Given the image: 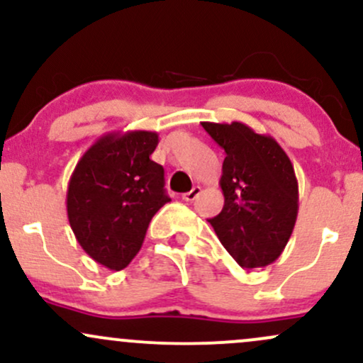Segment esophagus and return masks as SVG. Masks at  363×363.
<instances>
[{
	"instance_id": "34e87169",
	"label": "esophagus",
	"mask_w": 363,
	"mask_h": 363,
	"mask_svg": "<svg viewBox=\"0 0 363 363\" xmlns=\"http://www.w3.org/2000/svg\"><path fill=\"white\" fill-rule=\"evenodd\" d=\"M199 193H201V187H199V186H194L193 189L189 191V193H184V194H182V199H184V201H187V203H191V201H194L196 198H198Z\"/></svg>"
}]
</instances>
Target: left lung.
<instances>
[{
	"label": "left lung",
	"instance_id": "8db88e82",
	"mask_svg": "<svg viewBox=\"0 0 363 363\" xmlns=\"http://www.w3.org/2000/svg\"><path fill=\"white\" fill-rule=\"evenodd\" d=\"M225 150L223 208L208 222L242 268L272 264L289 242L298 213V184L289 155L244 123H203Z\"/></svg>",
	"mask_w": 363,
	"mask_h": 363
}]
</instances>
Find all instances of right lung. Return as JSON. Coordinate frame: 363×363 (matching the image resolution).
Here are the masks:
<instances>
[{
	"label": "right lung",
	"mask_w": 363,
	"mask_h": 363,
	"mask_svg": "<svg viewBox=\"0 0 363 363\" xmlns=\"http://www.w3.org/2000/svg\"><path fill=\"white\" fill-rule=\"evenodd\" d=\"M153 131L109 133L78 160L66 193L72 230L94 261L121 272L138 254L153 215L170 198L164 167L150 155Z\"/></svg>",
	"instance_id": "add662e5"
}]
</instances>
